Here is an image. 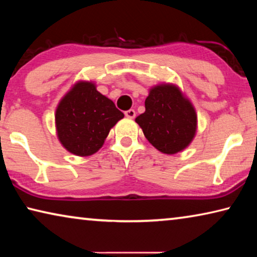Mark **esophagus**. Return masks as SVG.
Here are the masks:
<instances>
[{"instance_id": "esophagus-1", "label": "esophagus", "mask_w": 257, "mask_h": 257, "mask_svg": "<svg viewBox=\"0 0 257 257\" xmlns=\"http://www.w3.org/2000/svg\"><path fill=\"white\" fill-rule=\"evenodd\" d=\"M124 115L127 116V118L134 119L135 116H136V111H135L134 108H130V110H128V111H125V112H124Z\"/></svg>"}]
</instances>
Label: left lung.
<instances>
[{"mask_svg":"<svg viewBox=\"0 0 257 257\" xmlns=\"http://www.w3.org/2000/svg\"><path fill=\"white\" fill-rule=\"evenodd\" d=\"M145 108L136 122L155 149L176 154L190 144L196 133L197 115L178 87L160 85L152 88Z\"/></svg>","mask_w":257,"mask_h":257,"instance_id":"obj_1","label":"left lung"}]
</instances>
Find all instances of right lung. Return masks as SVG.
Here are the masks:
<instances>
[{
    "label": "right lung",
    "mask_w": 257,
    "mask_h": 257,
    "mask_svg": "<svg viewBox=\"0 0 257 257\" xmlns=\"http://www.w3.org/2000/svg\"><path fill=\"white\" fill-rule=\"evenodd\" d=\"M123 113L94 84L79 81L56 108L55 123L61 144L79 156L92 155L104 144L110 129Z\"/></svg>",
    "instance_id": "right-lung-1"
}]
</instances>
